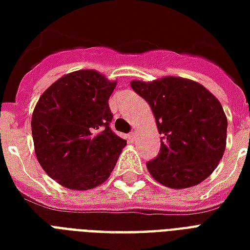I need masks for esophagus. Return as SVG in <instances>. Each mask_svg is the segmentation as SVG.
<instances>
[{"instance_id":"obj_1","label":"esophagus","mask_w":250,"mask_h":250,"mask_svg":"<svg viewBox=\"0 0 250 250\" xmlns=\"http://www.w3.org/2000/svg\"><path fill=\"white\" fill-rule=\"evenodd\" d=\"M127 139L130 140V142H135V140H136V134H135V132H131V134L127 135Z\"/></svg>"}]
</instances>
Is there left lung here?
Masks as SVG:
<instances>
[{"mask_svg":"<svg viewBox=\"0 0 250 250\" xmlns=\"http://www.w3.org/2000/svg\"><path fill=\"white\" fill-rule=\"evenodd\" d=\"M131 87L148 102L160 139V152L147 162L160 184L182 189L199 184L217 167L227 146L228 120L223 106L200 83L179 77Z\"/></svg>","mask_w":250,"mask_h":250,"instance_id":"8db88e82","label":"left lung"}]
</instances>
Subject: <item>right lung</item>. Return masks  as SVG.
I'll use <instances>...</instances> for the list:
<instances>
[{"mask_svg": "<svg viewBox=\"0 0 250 250\" xmlns=\"http://www.w3.org/2000/svg\"><path fill=\"white\" fill-rule=\"evenodd\" d=\"M115 86L95 70H78L41 95L31 116L34 149L41 167L61 186L91 189L115 167L127 144L110 127Z\"/></svg>", "mask_w": 250, "mask_h": 250, "instance_id": "right-lung-1", "label": "right lung"}]
</instances>
